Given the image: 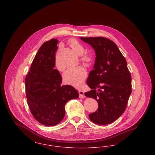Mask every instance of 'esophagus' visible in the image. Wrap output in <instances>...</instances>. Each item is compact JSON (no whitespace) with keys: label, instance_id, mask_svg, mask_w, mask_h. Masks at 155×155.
Returning a JSON list of instances; mask_svg holds the SVG:
<instances>
[{"label":"esophagus","instance_id":"1","mask_svg":"<svg viewBox=\"0 0 155 155\" xmlns=\"http://www.w3.org/2000/svg\"><path fill=\"white\" fill-rule=\"evenodd\" d=\"M78 94H79L80 98H84V97H85V95H84V92L82 90H79V91H78Z\"/></svg>","mask_w":155,"mask_h":155}]
</instances>
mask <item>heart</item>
Segmentation results:
<instances>
[{
  "instance_id": "1",
  "label": "heart",
  "mask_w": 155,
  "mask_h": 155,
  "mask_svg": "<svg viewBox=\"0 0 155 155\" xmlns=\"http://www.w3.org/2000/svg\"><path fill=\"white\" fill-rule=\"evenodd\" d=\"M68 44L77 54H81L80 61L84 65L88 66L91 64L92 61L91 56L88 53H84L85 48L80 42L74 39H71L69 41ZM56 66L59 71L64 70V67H61L58 64ZM87 75V71L83 67H71L63 74V79L66 84L78 87L82 84Z\"/></svg>"
}]
</instances>
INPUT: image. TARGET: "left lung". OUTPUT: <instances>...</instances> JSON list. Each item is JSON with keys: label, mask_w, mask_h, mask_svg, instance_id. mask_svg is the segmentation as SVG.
I'll return each instance as SVG.
<instances>
[{"label": "left lung", "mask_w": 155, "mask_h": 155, "mask_svg": "<svg viewBox=\"0 0 155 155\" xmlns=\"http://www.w3.org/2000/svg\"><path fill=\"white\" fill-rule=\"evenodd\" d=\"M96 53L95 63L87 84L91 89L85 95L97 102V110L89 114L99 125L112 123L124 112L131 94V76L125 58L117 46L104 37H81Z\"/></svg>", "instance_id": "left-lung-1"}]
</instances>
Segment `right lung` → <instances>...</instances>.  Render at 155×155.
<instances>
[{
  "instance_id": "1",
  "label": "right lung",
  "mask_w": 155,
  "mask_h": 155,
  "mask_svg": "<svg viewBox=\"0 0 155 155\" xmlns=\"http://www.w3.org/2000/svg\"><path fill=\"white\" fill-rule=\"evenodd\" d=\"M58 41L45 42L37 52L25 79V94L30 111L39 123L57 125L65 116V104L79 94L71 85H62V78L54 69Z\"/></svg>"
}]
</instances>
